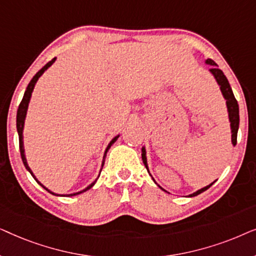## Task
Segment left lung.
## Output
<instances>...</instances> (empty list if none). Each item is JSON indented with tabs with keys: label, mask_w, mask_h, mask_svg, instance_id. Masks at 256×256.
<instances>
[{
	"label": "left lung",
	"mask_w": 256,
	"mask_h": 256,
	"mask_svg": "<svg viewBox=\"0 0 256 256\" xmlns=\"http://www.w3.org/2000/svg\"><path fill=\"white\" fill-rule=\"evenodd\" d=\"M206 64L212 65V68H210V71H211L212 74L214 76L216 82H218L220 85V90H222V96L226 99L227 110H228V118H230V129H232V143H233V146H236V144L238 129H239V104H238V101L236 99V96H234L233 90H232V88H230L228 80H227L226 76L224 74V72L222 71V70L216 68V64L212 60V59H208V60H206ZM142 160H143V163H144V166L146 168V170H148L144 148L142 149ZM214 182H213V183H211L210 185H208V186H205V188H200V190L196 191L194 194H190L188 197H194V196L200 194L202 192H204V191L208 190V188H211L212 185L214 184ZM162 190H163V188H162Z\"/></svg>",
	"instance_id": "obj_1"
}]
</instances>
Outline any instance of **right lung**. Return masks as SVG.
Returning a JSON list of instances; mask_svg holds the SVG:
<instances>
[{"label":"right lung","mask_w":256,"mask_h":256,"mask_svg":"<svg viewBox=\"0 0 256 256\" xmlns=\"http://www.w3.org/2000/svg\"><path fill=\"white\" fill-rule=\"evenodd\" d=\"M54 60H56V58H54L52 59V60H50L48 62L46 65L45 66H43V68H42L40 71H38L36 74L34 76V78L31 79V82H29V85H28V87H26V92H24V96H23V99H22V101H20V106H18V110H17V118H16V127H17V132H18V138H20V157H22V160H23V164H24V166L26 168V170L29 171V172L31 174V176H32L34 180H36V182L38 184L40 185V186H43L45 190H46L48 192H50V194H54V192H51L50 190H48L44 186L43 184H40V182L37 180V178L34 177V174H32V171H31V169L29 168V166H28V163H26V155H24V146H23V127H24V120H26V110H28V106H29V101H30V98H31V93H32V90H34V84L37 82V80H38V78H40V76L43 74L44 73V71L45 70H48V68H50V66L54 64ZM118 136H116V138H114L113 140H112L110 141V144H108V146H107V149H106V152H104V160H102V166H104V158H106V154H107V152H108V149L110 148L112 146H113V143L116 141L118 140ZM96 182H94V183H92L90 185H88V186H87L85 190H82V191H80V192H76V194H68V196H76V194H82V192H85V191H87V190H90V188L93 186L94 184H96Z\"/></svg>","instance_id":"obj_1"}]
</instances>
